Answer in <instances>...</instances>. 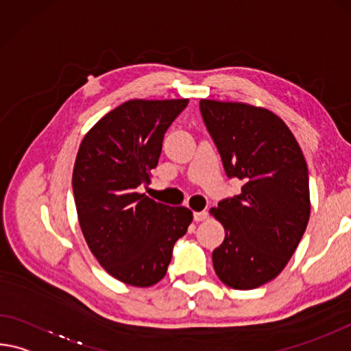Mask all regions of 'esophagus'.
Returning a JSON list of instances; mask_svg holds the SVG:
<instances>
[{"label": "esophagus", "instance_id": "1", "mask_svg": "<svg viewBox=\"0 0 351 351\" xmlns=\"http://www.w3.org/2000/svg\"><path fill=\"white\" fill-rule=\"evenodd\" d=\"M208 215H209L208 210H199V213H193V220L203 221V220L208 219Z\"/></svg>", "mask_w": 351, "mask_h": 351}]
</instances>
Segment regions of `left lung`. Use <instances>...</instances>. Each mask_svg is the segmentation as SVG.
Wrapping results in <instances>:
<instances>
[{
	"instance_id": "left-lung-1",
	"label": "left lung",
	"mask_w": 351,
	"mask_h": 351,
	"mask_svg": "<svg viewBox=\"0 0 351 351\" xmlns=\"http://www.w3.org/2000/svg\"><path fill=\"white\" fill-rule=\"evenodd\" d=\"M203 121L239 195L210 209L225 226L213 263L221 282L250 291L276 278L292 258L311 213L308 165L280 117L243 103L199 101Z\"/></svg>"
}]
</instances>
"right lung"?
<instances>
[{"mask_svg": "<svg viewBox=\"0 0 351 351\" xmlns=\"http://www.w3.org/2000/svg\"><path fill=\"white\" fill-rule=\"evenodd\" d=\"M189 99H130L82 138L73 195L82 234L103 269L136 287L159 282L192 210L138 193L158 165L164 134Z\"/></svg>", "mask_w": 351, "mask_h": 351, "instance_id": "1", "label": "right lung"}]
</instances>
